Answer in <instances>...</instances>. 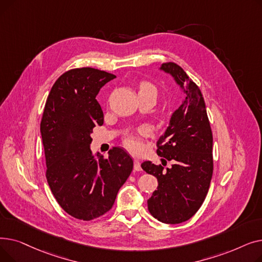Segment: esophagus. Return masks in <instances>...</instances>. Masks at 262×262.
Returning a JSON list of instances; mask_svg holds the SVG:
<instances>
[{
    "mask_svg": "<svg viewBox=\"0 0 262 262\" xmlns=\"http://www.w3.org/2000/svg\"><path fill=\"white\" fill-rule=\"evenodd\" d=\"M134 169L135 171H141V164H140V161L138 159H135L134 160Z\"/></svg>",
    "mask_w": 262,
    "mask_h": 262,
    "instance_id": "obj_1",
    "label": "esophagus"
}]
</instances>
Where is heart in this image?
<instances>
[{"label": "heart", "instance_id": "b5f03b06", "mask_svg": "<svg viewBox=\"0 0 262 262\" xmlns=\"http://www.w3.org/2000/svg\"><path fill=\"white\" fill-rule=\"evenodd\" d=\"M141 89H148V90H152L154 92H156V89L155 87L152 85V84H148V82H144V84L141 85ZM126 145L130 148V149H134V150H137L140 148V142L137 140L135 137H128V138L126 139L125 141Z\"/></svg>", "mask_w": 262, "mask_h": 262}]
</instances>
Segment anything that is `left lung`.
I'll return each instance as SVG.
<instances>
[{"mask_svg":"<svg viewBox=\"0 0 262 262\" xmlns=\"http://www.w3.org/2000/svg\"><path fill=\"white\" fill-rule=\"evenodd\" d=\"M159 69L170 74L185 94L157 141L162 164L166 160L173 164L164 169L144 161L141 168L158 181L157 190L147 200L148 211L162 223L178 224L193 216L207 195L213 171L212 133L200 88L174 62Z\"/></svg>","mask_w":262,"mask_h":262,"instance_id":"1","label":"left lung"}]
</instances>
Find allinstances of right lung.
Instances as JSON below:
<instances>
[{
    "instance_id": "1",
    "label": "right lung",
    "mask_w": 262,
    "mask_h": 262,
    "mask_svg": "<svg viewBox=\"0 0 262 262\" xmlns=\"http://www.w3.org/2000/svg\"><path fill=\"white\" fill-rule=\"evenodd\" d=\"M114 78L93 68L67 71L53 85L40 123L52 193L67 213L82 221L112 209L134 167L121 147H113L107 158L90 149L92 129L104 123L95 98Z\"/></svg>"
}]
</instances>
